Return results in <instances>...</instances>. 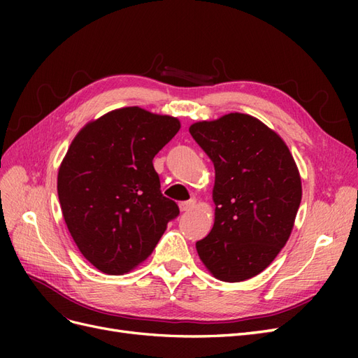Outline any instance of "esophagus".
<instances>
[{"label": "esophagus", "instance_id": "1", "mask_svg": "<svg viewBox=\"0 0 358 358\" xmlns=\"http://www.w3.org/2000/svg\"><path fill=\"white\" fill-rule=\"evenodd\" d=\"M179 208L182 212H188L191 209L196 208V200H188V201H182L179 203Z\"/></svg>", "mask_w": 358, "mask_h": 358}]
</instances>
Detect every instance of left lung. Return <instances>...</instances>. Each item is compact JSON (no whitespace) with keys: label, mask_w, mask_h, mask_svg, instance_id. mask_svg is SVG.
Returning a JSON list of instances; mask_svg holds the SVG:
<instances>
[{"label":"left lung","mask_w":358,"mask_h":358,"mask_svg":"<svg viewBox=\"0 0 358 358\" xmlns=\"http://www.w3.org/2000/svg\"><path fill=\"white\" fill-rule=\"evenodd\" d=\"M189 133L215 166V222L196 243L210 273L225 282L252 278L288 241L301 201L289 149L257 117L229 113Z\"/></svg>","instance_id":"obj_1"}]
</instances>
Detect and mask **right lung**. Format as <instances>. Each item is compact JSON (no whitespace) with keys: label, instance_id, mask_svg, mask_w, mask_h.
Here are the masks:
<instances>
[{"label":"right lung","instance_id":"1","mask_svg":"<svg viewBox=\"0 0 358 358\" xmlns=\"http://www.w3.org/2000/svg\"><path fill=\"white\" fill-rule=\"evenodd\" d=\"M176 117L124 107L82 128L58 171V197L73 241L107 275L152 254L178 204L162 196L154 157L179 131Z\"/></svg>","mask_w":358,"mask_h":358}]
</instances>
